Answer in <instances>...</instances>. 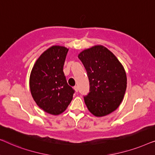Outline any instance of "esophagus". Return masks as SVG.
Segmentation results:
<instances>
[{"label":"esophagus","mask_w":155,"mask_h":155,"mask_svg":"<svg viewBox=\"0 0 155 155\" xmlns=\"http://www.w3.org/2000/svg\"><path fill=\"white\" fill-rule=\"evenodd\" d=\"M74 90H75L76 92H78V86H75V87H74Z\"/></svg>","instance_id":"34e87169"}]
</instances>
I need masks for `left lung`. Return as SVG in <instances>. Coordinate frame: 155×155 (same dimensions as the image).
Returning <instances> with one entry per match:
<instances>
[{
    "label": "left lung",
    "mask_w": 155,
    "mask_h": 155,
    "mask_svg": "<svg viewBox=\"0 0 155 155\" xmlns=\"http://www.w3.org/2000/svg\"><path fill=\"white\" fill-rule=\"evenodd\" d=\"M87 71L90 92L84 96L93 115L104 116L117 109L126 90L125 70L117 58L103 46H95L78 55Z\"/></svg>",
    "instance_id": "8db88e82"
}]
</instances>
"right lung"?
<instances>
[{
	"mask_svg": "<svg viewBox=\"0 0 155 155\" xmlns=\"http://www.w3.org/2000/svg\"><path fill=\"white\" fill-rule=\"evenodd\" d=\"M68 51L63 46H51L36 61L29 78L34 100L41 109L53 115L63 113L75 93L63 70Z\"/></svg>",
	"mask_w": 155,
	"mask_h": 155,
	"instance_id": "1",
	"label": "right lung"
}]
</instances>
